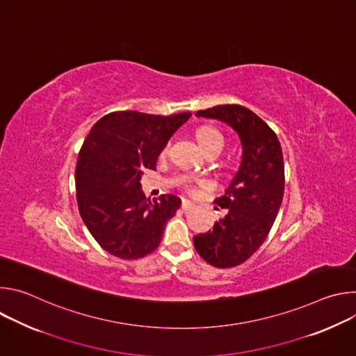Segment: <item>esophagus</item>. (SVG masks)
I'll list each match as a JSON object with an SVG mask.
<instances>
[{
	"label": "esophagus",
	"mask_w": 356,
	"mask_h": 356,
	"mask_svg": "<svg viewBox=\"0 0 356 356\" xmlns=\"http://www.w3.org/2000/svg\"><path fill=\"white\" fill-rule=\"evenodd\" d=\"M181 209H183L184 211H187V210H191V209H194V204H193V202H191L190 200H186V198H183V201H181Z\"/></svg>",
	"instance_id": "esophagus-1"
}]
</instances>
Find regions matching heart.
<instances>
[{"mask_svg": "<svg viewBox=\"0 0 356 356\" xmlns=\"http://www.w3.org/2000/svg\"><path fill=\"white\" fill-rule=\"evenodd\" d=\"M195 138H197V142L198 145L201 146V149L206 152H210V150H222L224 145H225V136L222 135L221 131H218L217 128L214 127H201L200 129H197L195 132ZM168 146L166 145L163 147V154L168 150ZM188 190L190 191H194V187L188 186Z\"/></svg>", "mask_w": 356, "mask_h": 356, "instance_id": "1", "label": "heart"}]
</instances>
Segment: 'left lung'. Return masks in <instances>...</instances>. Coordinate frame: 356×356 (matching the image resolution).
Listing matches in <instances>:
<instances>
[{"label": "left lung", "mask_w": 356, "mask_h": 356, "mask_svg": "<svg viewBox=\"0 0 356 356\" xmlns=\"http://www.w3.org/2000/svg\"><path fill=\"white\" fill-rule=\"evenodd\" d=\"M197 117L228 124L239 135L242 161L225 194L216 200L227 216L213 231L193 238L195 250L216 268H234L265 242L279 213L284 191V163L276 134L255 113L225 104L197 111Z\"/></svg>", "instance_id": "left-lung-1"}]
</instances>
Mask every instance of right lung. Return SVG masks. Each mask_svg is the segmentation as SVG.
Wrapping results in <instances>:
<instances>
[{
    "mask_svg": "<svg viewBox=\"0 0 356 356\" xmlns=\"http://www.w3.org/2000/svg\"><path fill=\"white\" fill-rule=\"evenodd\" d=\"M190 115L117 111L88 132L76 166L77 204L90 234L111 255L132 261L159 246L181 200L146 198L140 177L145 169H156L159 154Z\"/></svg>",
    "mask_w": 356,
    "mask_h": 356,
    "instance_id": "1",
    "label": "right lung"
}]
</instances>
